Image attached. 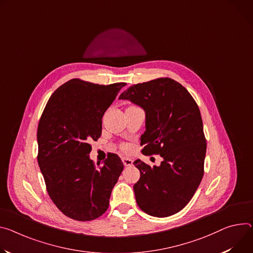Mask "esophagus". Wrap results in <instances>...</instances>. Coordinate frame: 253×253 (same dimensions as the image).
<instances>
[{
    "label": "esophagus",
    "mask_w": 253,
    "mask_h": 253,
    "mask_svg": "<svg viewBox=\"0 0 253 253\" xmlns=\"http://www.w3.org/2000/svg\"><path fill=\"white\" fill-rule=\"evenodd\" d=\"M122 162L125 167H131L133 165V160L128 157H122Z\"/></svg>",
    "instance_id": "obj_1"
}]
</instances>
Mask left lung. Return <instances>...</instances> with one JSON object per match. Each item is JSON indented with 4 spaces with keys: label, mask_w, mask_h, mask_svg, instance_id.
<instances>
[{
    "label": "left lung",
    "mask_w": 253,
    "mask_h": 253,
    "mask_svg": "<svg viewBox=\"0 0 253 253\" xmlns=\"http://www.w3.org/2000/svg\"><path fill=\"white\" fill-rule=\"evenodd\" d=\"M119 100L144 110L142 152L163 157L158 167L134 162L140 171L133 187L137 205L154 217L171 216L191 201L204 175L207 144L199 107L186 87L169 78L134 84Z\"/></svg>",
    "instance_id": "1"
}]
</instances>
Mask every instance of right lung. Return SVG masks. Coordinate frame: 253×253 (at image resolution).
Masks as SVG:
<instances>
[{"label": "right lung", "mask_w": 253, "mask_h": 253, "mask_svg": "<svg viewBox=\"0 0 253 253\" xmlns=\"http://www.w3.org/2000/svg\"><path fill=\"white\" fill-rule=\"evenodd\" d=\"M125 84L71 80L54 91L42 113L38 165L49 197L74 220L90 221L107 211L111 192L124 169L115 153L108 155L102 167L100 163L95 166L89 143L101 136L103 115Z\"/></svg>", "instance_id": "obj_1"}]
</instances>
